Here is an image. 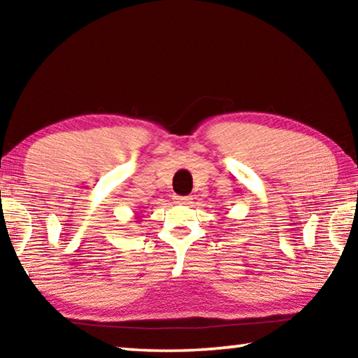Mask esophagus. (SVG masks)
Returning <instances> with one entry per match:
<instances>
[{
    "mask_svg": "<svg viewBox=\"0 0 358 358\" xmlns=\"http://www.w3.org/2000/svg\"><path fill=\"white\" fill-rule=\"evenodd\" d=\"M191 201H192L191 196H175V202L177 203L186 205V203H191Z\"/></svg>",
    "mask_w": 358,
    "mask_h": 358,
    "instance_id": "obj_1",
    "label": "esophagus"
}]
</instances>
